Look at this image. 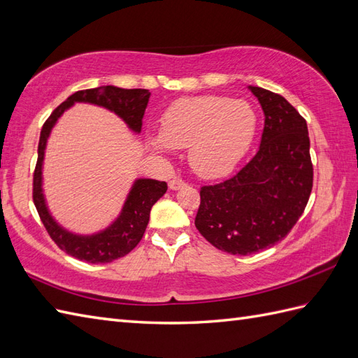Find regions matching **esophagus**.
Here are the masks:
<instances>
[{"label":"esophagus","mask_w":358,"mask_h":358,"mask_svg":"<svg viewBox=\"0 0 358 358\" xmlns=\"http://www.w3.org/2000/svg\"><path fill=\"white\" fill-rule=\"evenodd\" d=\"M184 185H185V182L180 180V179H173V180L169 182L170 189H179L180 187H184Z\"/></svg>","instance_id":"esophagus-1"}]
</instances>
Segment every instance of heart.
<instances>
[{
    "instance_id": "b5f03b06",
    "label": "heart",
    "mask_w": 358,
    "mask_h": 358,
    "mask_svg": "<svg viewBox=\"0 0 358 358\" xmlns=\"http://www.w3.org/2000/svg\"><path fill=\"white\" fill-rule=\"evenodd\" d=\"M257 126L258 115L248 101L200 95L171 103L161 117V134H152L149 143L156 152L188 147L191 169L214 179L237 167Z\"/></svg>"
}]
</instances>
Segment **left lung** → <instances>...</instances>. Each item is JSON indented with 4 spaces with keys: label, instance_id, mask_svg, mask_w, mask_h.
<instances>
[{
    "label": "left lung",
    "instance_id": "left-lung-1",
    "mask_svg": "<svg viewBox=\"0 0 358 358\" xmlns=\"http://www.w3.org/2000/svg\"><path fill=\"white\" fill-rule=\"evenodd\" d=\"M250 91L264 110L259 149L232 178L200 188L194 224L211 245L231 255L272 248L299 220L313 188L307 121L282 95Z\"/></svg>",
    "mask_w": 358,
    "mask_h": 358
}]
</instances>
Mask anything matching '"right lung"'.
<instances>
[{
  "label": "right lung",
  "instance_id": "right-lung-1",
  "mask_svg": "<svg viewBox=\"0 0 358 358\" xmlns=\"http://www.w3.org/2000/svg\"><path fill=\"white\" fill-rule=\"evenodd\" d=\"M149 97L150 92L147 90H123L117 86H100L94 90L77 91L69 95L62 104H59L43 123L38 145V161L33 173V202L51 240L68 255L92 264L110 263L113 259L127 255L141 241L147 223H149L150 209L165 194L167 184L155 179L136 180L127 197L123 213L110 228L91 237H78V235L69 234L51 219L42 196V161L51 127L74 101H85L113 110L126 121L130 129L141 132L143 117Z\"/></svg>",
  "mask_w": 358,
  "mask_h": 358
}]
</instances>
